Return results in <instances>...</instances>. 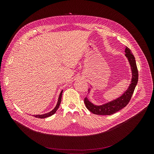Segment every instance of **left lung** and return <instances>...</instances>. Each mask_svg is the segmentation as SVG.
Masks as SVG:
<instances>
[{
  "label": "left lung",
  "mask_w": 154,
  "mask_h": 154,
  "mask_svg": "<svg viewBox=\"0 0 154 154\" xmlns=\"http://www.w3.org/2000/svg\"><path fill=\"white\" fill-rule=\"evenodd\" d=\"M125 56L128 60L131 71V80L128 88L119 97L102 105H95L91 102L88 97L85 98L84 102L86 107L90 112L95 115H111L124 108L129 102L132 96L138 80V72L134 55L129 48L125 47ZM93 88L92 85H91ZM91 88L88 90L90 93Z\"/></svg>",
  "instance_id": "1"
}]
</instances>
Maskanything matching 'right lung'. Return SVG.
<instances>
[{
  "label": "right lung",
  "instance_id": "right-lung-1",
  "mask_svg": "<svg viewBox=\"0 0 154 154\" xmlns=\"http://www.w3.org/2000/svg\"><path fill=\"white\" fill-rule=\"evenodd\" d=\"M63 91L62 90L59 95V97H58V102H57V103L55 106V107L52 109V111H51L49 113H45V114H42V115H32V116H35V118H48V117H49L52 115H53L55 113V112H57V109H58L59 106H60V103H61V97H62V93H63Z\"/></svg>",
  "mask_w": 154,
  "mask_h": 154
}]
</instances>
